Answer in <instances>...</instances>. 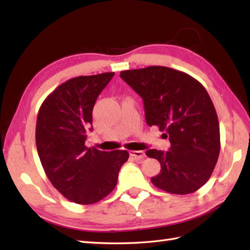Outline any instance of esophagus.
I'll list each match as a JSON object with an SVG mask.
<instances>
[{"mask_svg": "<svg viewBox=\"0 0 250 250\" xmlns=\"http://www.w3.org/2000/svg\"><path fill=\"white\" fill-rule=\"evenodd\" d=\"M130 155L133 157L136 160H143L145 158V153L142 150H131Z\"/></svg>", "mask_w": 250, "mask_h": 250, "instance_id": "esophagus-1", "label": "esophagus"}]
</instances>
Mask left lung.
Listing matches in <instances>:
<instances>
[{
    "label": "left lung",
    "instance_id": "1",
    "mask_svg": "<svg viewBox=\"0 0 250 250\" xmlns=\"http://www.w3.org/2000/svg\"><path fill=\"white\" fill-rule=\"evenodd\" d=\"M120 77L144 101L147 125L171 142L168 151H146L161 164L151 183L173 194L195 192L209 179L220 152L218 117L206 89L167 66L122 71Z\"/></svg>",
    "mask_w": 250,
    "mask_h": 250
}]
</instances>
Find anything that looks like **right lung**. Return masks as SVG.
Segmentation results:
<instances>
[{
    "instance_id": "1",
    "label": "right lung",
    "mask_w": 250,
    "mask_h": 250,
    "mask_svg": "<svg viewBox=\"0 0 250 250\" xmlns=\"http://www.w3.org/2000/svg\"><path fill=\"white\" fill-rule=\"evenodd\" d=\"M114 75L109 72L68 79L44 100L37 115L36 148L46 176L77 204H93L107 196L129 159L126 150L108 152L84 145L95 101Z\"/></svg>"
}]
</instances>
